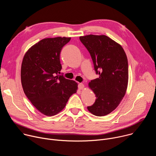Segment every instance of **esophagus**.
Listing matches in <instances>:
<instances>
[{
  "label": "esophagus",
  "instance_id": "obj_1",
  "mask_svg": "<svg viewBox=\"0 0 156 156\" xmlns=\"http://www.w3.org/2000/svg\"><path fill=\"white\" fill-rule=\"evenodd\" d=\"M84 87V85L83 83H80L78 84V88H79L80 90H83Z\"/></svg>",
  "mask_w": 156,
  "mask_h": 156
}]
</instances>
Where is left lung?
<instances>
[{"label": "left lung", "instance_id": "obj_1", "mask_svg": "<svg viewBox=\"0 0 156 156\" xmlns=\"http://www.w3.org/2000/svg\"><path fill=\"white\" fill-rule=\"evenodd\" d=\"M80 39L91 56L99 77L88 86L96 94V101L87 110L96 116L114 111L125 95L128 82L126 55L120 44L105 35L89 34Z\"/></svg>", "mask_w": 156, "mask_h": 156}]
</instances>
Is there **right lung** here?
Returning <instances> with one entry per match:
<instances>
[{
	"instance_id": "right-lung-1",
	"label": "right lung",
	"mask_w": 156,
	"mask_h": 156,
	"mask_svg": "<svg viewBox=\"0 0 156 156\" xmlns=\"http://www.w3.org/2000/svg\"><path fill=\"white\" fill-rule=\"evenodd\" d=\"M71 37H49L41 40L25 53L21 67L23 91L31 104L44 115L53 116L65 108L76 93L78 83L59 75L60 54Z\"/></svg>"
}]
</instances>
